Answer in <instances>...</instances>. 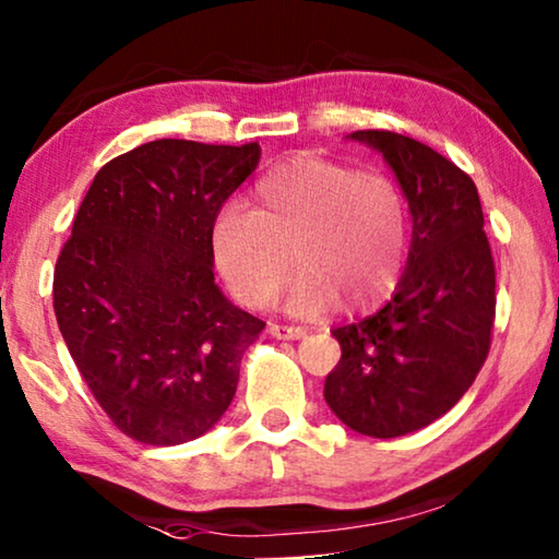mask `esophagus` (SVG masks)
<instances>
[{"instance_id":"obj_1","label":"esophagus","mask_w":559,"mask_h":559,"mask_svg":"<svg viewBox=\"0 0 559 559\" xmlns=\"http://www.w3.org/2000/svg\"><path fill=\"white\" fill-rule=\"evenodd\" d=\"M269 332L276 336V340H304L306 326H288V324H269Z\"/></svg>"}]
</instances>
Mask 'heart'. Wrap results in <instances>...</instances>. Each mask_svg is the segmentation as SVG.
<instances>
[{
  "mask_svg": "<svg viewBox=\"0 0 559 559\" xmlns=\"http://www.w3.org/2000/svg\"><path fill=\"white\" fill-rule=\"evenodd\" d=\"M407 248L403 190L380 171L319 156L278 164L255 185L253 210L230 204L212 223V255L230 294L263 309L294 263L288 309L301 317L340 301L344 309L377 304L403 276Z\"/></svg>",
  "mask_w": 559,
  "mask_h": 559,
  "instance_id": "b5f03b06",
  "label": "heart"
}]
</instances>
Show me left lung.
<instances>
[{
    "label": "left lung",
    "mask_w": 559,
    "mask_h": 559,
    "mask_svg": "<svg viewBox=\"0 0 559 559\" xmlns=\"http://www.w3.org/2000/svg\"><path fill=\"white\" fill-rule=\"evenodd\" d=\"M380 148L413 215V246L395 296L372 317L334 329L342 359L324 382L344 426L397 438L459 403L491 349L497 269L476 185L451 159L411 136L355 131Z\"/></svg>",
    "instance_id": "8db88e82"
}]
</instances>
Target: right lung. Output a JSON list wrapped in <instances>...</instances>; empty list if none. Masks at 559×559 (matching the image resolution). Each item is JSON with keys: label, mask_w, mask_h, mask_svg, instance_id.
I'll return each mask as SVG.
<instances>
[{"label": "right lung", "mask_w": 559, "mask_h": 559, "mask_svg": "<svg viewBox=\"0 0 559 559\" xmlns=\"http://www.w3.org/2000/svg\"><path fill=\"white\" fill-rule=\"evenodd\" d=\"M258 159V141H148L104 164L78 207L52 309L96 403L139 443L207 433L263 332L212 273V223Z\"/></svg>", "instance_id": "right-lung-1"}]
</instances>
